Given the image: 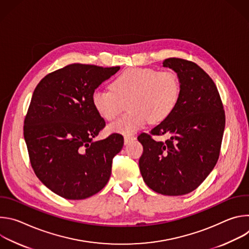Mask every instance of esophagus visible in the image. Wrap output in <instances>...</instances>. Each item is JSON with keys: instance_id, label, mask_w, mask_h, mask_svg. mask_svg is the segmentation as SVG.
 Here are the masks:
<instances>
[{"instance_id": "obj_1", "label": "esophagus", "mask_w": 249, "mask_h": 249, "mask_svg": "<svg viewBox=\"0 0 249 249\" xmlns=\"http://www.w3.org/2000/svg\"><path fill=\"white\" fill-rule=\"evenodd\" d=\"M135 139H136L135 136H125V137H124V144L127 145V144L130 143V142L134 141Z\"/></svg>"}]
</instances>
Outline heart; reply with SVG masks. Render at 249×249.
Wrapping results in <instances>:
<instances>
[{"label":"heart","mask_w":249,"mask_h":249,"mask_svg":"<svg viewBox=\"0 0 249 249\" xmlns=\"http://www.w3.org/2000/svg\"><path fill=\"white\" fill-rule=\"evenodd\" d=\"M110 89H94L91 103L106 121L115 119L127 103L129 112L108 126L110 132L123 135L135 133L148 121H164L175 109L181 93L179 78L173 71L154 68L127 69L112 81Z\"/></svg>","instance_id":"1"}]
</instances>
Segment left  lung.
Wrapping results in <instances>:
<instances>
[{"label":"left lung","mask_w":249,"mask_h":249,"mask_svg":"<svg viewBox=\"0 0 249 249\" xmlns=\"http://www.w3.org/2000/svg\"><path fill=\"white\" fill-rule=\"evenodd\" d=\"M163 67L172 69L180 81L181 93L173 112L150 134L138 136L144 152L139 160L145 183L155 192L179 196L192 192L215 167L226 124L218 89L197 64L168 58ZM166 134L165 142L152 135Z\"/></svg>","instance_id":"left-lung-1"}]
</instances>
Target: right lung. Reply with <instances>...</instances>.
<instances>
[{"label":"right lung","instance_id":"add662e5","mask_svg":"<svg viewBox=\"0 0 249 249\" xmlns=\"http://www.w3.org/2000/svg\"><path fill=\"white\" fill-rule=\"evenodd\" d=\"M119 69L71 64L46 75L33 91L23 126L30 164L39 180L65 199L89 198L109 180L124 139L113 133L92 141L105 121L91 94Z\"/></svg>","mask_w":249,"mask_h":249}]
</instances>
